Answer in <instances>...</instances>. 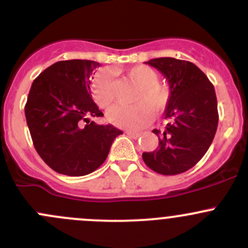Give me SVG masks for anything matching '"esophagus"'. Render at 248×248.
<instances>
[{
	"label": "esophagus",
	"mask_w": 248,
	"mask_h": 248,
	"mask_svg": "<svg viewBox=\"0 0 248 248\" xmlns=\"http://www.w3.org/2000/svg\"><path fill=\"white\" fill-rule=\"evenodd\" d=\"M127 136L133 139H138L140 137V133H137V132H127Z\"/></svg>",
	"instance_id": "34e87169"
}]
</instances>
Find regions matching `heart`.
Instances as JSON below:
<instances>
[{"label": "heart", "mask_w": 248, "mask_h": 248, "mask_svg": "<svg viewBox=\"0 0 248 248\" xmlns=\"http://www.w3.org/2000/svg\"><path fill=\"white\" fill-rule=\"evenodd\" d=\"M127 80L138 87L132 102L134 106H115L109 109L108 120L112 124L126 129H138L161 114L170 101L168 85L158 82L159 76L151 67L139 64L126 71ZM92 97L101 108H108L115 99V87L109 71L96 74L91 85Z\"/></svg>", "instance_id": "1"}]
</instances>
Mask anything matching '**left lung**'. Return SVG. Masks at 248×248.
<instances>
[{"label": "left lung", "mask_w": 248, "mask_h": 248, "mask_svg": "<svg viewBox=\"0 0 248 248\" xmlns=\"http://www.w3.org/2000/svg\"><path fill=\"white\" fill-rule=\"evenodd\" d=\"M158 69L169 84L171 96L164 110L163 131L154 129L158 147L144 152L145 164L162 175H176L196 166L209 150L218 124L214 85L189 61L159 57L145 62Z\"/></svg>", "instance_id": "1"}]
</instances>
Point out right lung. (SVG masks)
Returning a JSON list of instances; mask_svg holds the SVG:
<instances>
[{
	"mask_svg": "<svg viewBox=\"0 0 248 248\" xmlns=\"http://www.w3.org/2000/svg\"><path fill=\"white\" fill-rule=\"evenodd\" d=\"M98 62L59 61L32 82L25 116L34 149L56 172L84 176L98 169L122 131L97 124L103 116L91 97L90 80Z\"/></svg>",
	"mask_w": 248,
	"mask_h": 248,
	"instance_id": "1",
	"label": "right lung"
}]
</instances>
